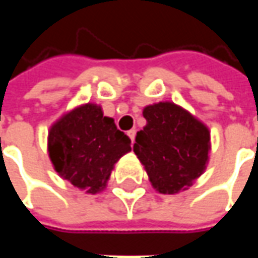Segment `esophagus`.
<instances>
[{
    "label": "esophagus",
    "mask_w": 258,
    "mask_h": 258,
    "mask_svg": "<svg viewBox=\"0 0 258 258\" xmlns=\"http://www.w3.org/2000/svg\"><path fill=\"white\" fill-rule=\"evenodd\" d=\"M135 134H137V131H135V130H130L128 131V137L131 138V142H134L135 141Z\"/></svg>",
    "instance_id": "obj_1"
}]
</instances>
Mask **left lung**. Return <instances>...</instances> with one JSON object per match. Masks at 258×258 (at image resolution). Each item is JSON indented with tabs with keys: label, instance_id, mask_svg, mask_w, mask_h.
I'll return each mask as SVG.
<instances>
[{
	"label": "left lung",
	"instance_id": "obj_1",
	"mask_svg": "<svg viewBox=\"0 0 258 258\" xmlns=\"http://www.w3.org/2000/svg\"><path fill=\"white\" fill-rule=\"evenodd\" d=\"M142 114L146 125L137 133L134 152L152 186L164 195L188 189L209 162V128L173 102L149 105Z\"/></svg>",
	"mask_w": 258,
	"mask_h": 258
}]
</instances>
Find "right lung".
I'll return each mask as SVG.
<instances>
[{
	"label": "right lung",
	"instance_id": "right-lung-1",
	"mask_svg": "<svg viewBox=\"0 0 258 258\" xmlns=\"http://www.w3.org/2000/svg\"><path fill=\"white\" fill-rule=\"evenodd\" d=\"M130 151L131 140L95 103L74 107L48 133V153L55 171L85 194L105 189L114 164Z\"/></svg>",
	"mask_w": 258,
	"mask_h": 258
}]
</instances>
